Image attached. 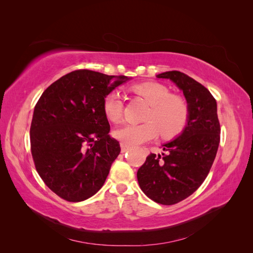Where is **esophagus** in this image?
Returning <instances> with one entry per match:
<instances>
[{
    "label": "esophagus",
    "mask_w": 253,
    "mask_h": 253,
    "mask_svg": "<svg viewBox=\"0 0 253 253\" xmlns=\"http://www.w3.org/2000/svg\"><path fill=\"white\" fill-rule=\"evenodd\" d=\"M120 147H121V153H126V151H128L129 149H131V148L128 147V145H126V144H125V143H121Z\"/></svg>",
    "instance_id": "obj_1"
}]
</instances>
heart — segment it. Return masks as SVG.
<instances>
[{
    "instance_id": "heart-1",
    "label": "heart",
    "mask_w": 253,
    "mask_h": 253,
    "mask_svg": "<svg viewBox=\"0 0 253 253\" xmlns=\"http://www.w3.org/2000/svg\"><path fill=\"white\" fill-rule=\"evenodd\" d=\"M132 90L142 97L151 106L140 125H124L114 132L116 138L126 145H137L160 136L172 140L185 131L190 119V106L185 98L171 94L160 83L136 84ZM103 111L112 122H119L124 116V103L117 90H112L103 99Z\"/></svg>"
}]
</instances>
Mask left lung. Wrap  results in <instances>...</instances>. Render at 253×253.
Segmentation results:
<instances>
[{"label": "left lung", "mask_w": 253, "mask_h": 253, "mask_svg": "<svg viewBox=\"0 0 253 253\" xmlns=\"http://www.w3.org/2000/svg\"><path fill=\"white\" fill-rule=\"evenodd\" d=\"M157 78L170 79L185 95L190 119L185 131L164 144L168 154H151L137 172L143 193L162 205L186 200L201 187L215 159L220 139L216 100L200 82L178 71L166 72Z\"/></svg>", "instance_id": "obj_1"}]
</instances>
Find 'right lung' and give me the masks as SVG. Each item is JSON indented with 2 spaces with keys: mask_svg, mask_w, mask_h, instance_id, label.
Wrapping results in <instances>:
<instances>
[{
  "mask_svg": "<svg viewBox=\"0 0 253 253\" xmlns=\"http://www.w3.org/2000/svg\"><path fill=\"white\" fill-rule=\"evenodd\" d=\"M126 76L89 70L67 74L43 91L30 126V150L37 172L53 193L72 203L101 189L120 153L109 135L103 99Z\"/></svg>",
  "mask_w": 253,
  "mask_h": 253,
  "instance_id": "1",
  "label": "right lung"
}]
</instances>
